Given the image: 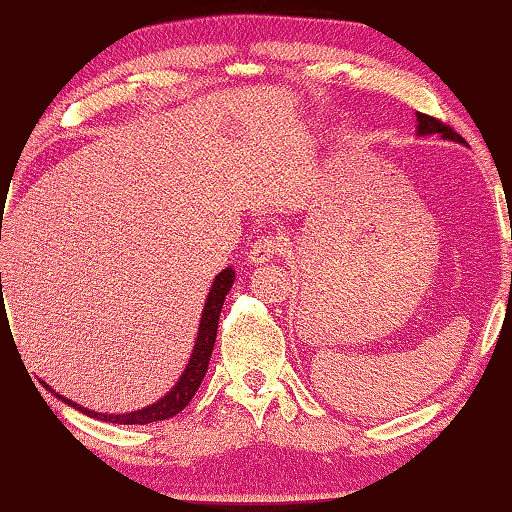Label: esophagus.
Instances as JSON below:
<instances>
[{"mask_svg": "<svg viewBox=\"0 0 512 512\" xmlns=\"http://www.w3.org/2000/svg\"><path fill=\"white\" fill-rule=\"evenodd\" d=\"M280 253V244H277L275 237H259L253 248L248 250V262L250 264H264L268 259H273Z\"/></svg>", "mask_w": 512, "mask_h": 512, "instance_id": "obj_1", "label": "esophagus"}]
</instances>
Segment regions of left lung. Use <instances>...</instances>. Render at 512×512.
<instances>
[{"mask_svg":"<svg viewBox=\"0 0 512 512\" xmlns=\"http://www.w3.org/2000/svg\"><path fill=\"white\" fill-rule=\"evenodd\" d=\"M415 121H418V128H415V133H418V137H427V135H440L443 140H449V142H458V144H465L463 137L454 133V128L445 126L443 121L433 119L429 115H420V112H415Z\"/></svg>","mask_w":512,"mask_h":512,"instance_id":"left-lung-1","label":"left lung"}]
</instances>
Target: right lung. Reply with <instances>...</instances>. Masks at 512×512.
<instances>
[{
  "instance_id": "1",
  "label": "right lung",
  "mask_w": 512,
  "mask_h": 512,
  "mask_svg": "<svg viewBox=\"0 0 512 512\" xmlns=\"http://www.w3.org/2000/svg\"><path fill=\"white\" fill-rule=\"evenodd\" d=\"M232 284H235V271H232V266L223 268V271L214 277L210 293H207V298H205L201 323H198V334H196V341H194L192 357H189L187 366L183 370V375H180L178 381H176V386H173L167 395L160 397L158 402L144 406V409L128 411V413H117V415L115 413H97V411L85 409V406L76 404L72 400H67V397H63V395H58L54 388H51L49 384H45V381H42V386H45L47 391L54 393L60 402L69 404V406H72V409L81 411L83 415H88V418H97V420H103V422H112V424H151V422H158V420L173 418V415L183 411L185 406L192 402V397L196 395L198 386H201V381L205 377L207 366H210V357H212L214 341H216V329H219L221 307H223L225 296H228L230 289H232Z\"/></svg>"
}]
</instances>
